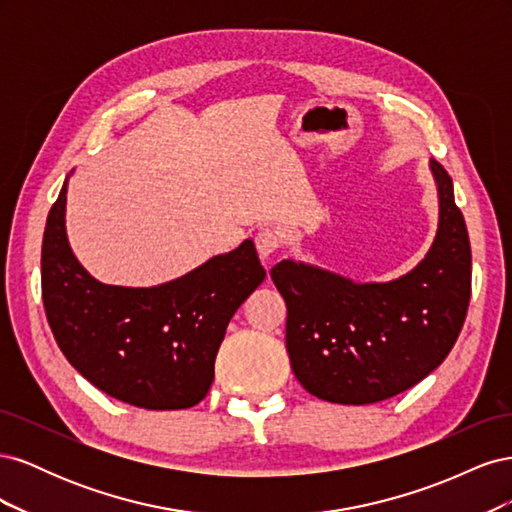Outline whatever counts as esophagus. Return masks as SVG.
<instances>
[{"instance_id":"esophagus-1","label":"esophagus","mask_w":512,"mask_h":512,"mask_svg":"<svg viewBox=\"0 0 512 512\" xmlns=\"http://www.w3.org/2000/svg\"><path fill=\"white\" fill-rule=\"evenodd\" d=\"M284 243L282 232L275 228H260L256 232V250L260 254L262 260H267L269 256H273L277 250H280Z\"/></svg>"}]
</instances>
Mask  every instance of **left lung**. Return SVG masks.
I'll list each match as a JSON object with an SVG mask.
<instances>
[{
  "label": "left lung",
  "mask_w": 512,
  "mask_h": 512,
  "mask_svg": "<svg viewBox=\"0 0 512 512\" xmlns=\"http://www.w3.org/2000/svg\"><path fill=\"white\" fill-rule=\"evenodd\" d=\"M440 226L425 260L389 284H352L282 260L271 280L286 301V350L307 393L363 406L408 391L455 346L472 292V252L453 181L431 160Z\"/></svg>",
  "instance_id": "8db88e82"
}]
</instances>
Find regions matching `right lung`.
Instances as JSON below:
<instances>
[{
	"instance_id": "obj_1",
	"label": "right lung",
	"mask_w": 512,
	"mask_h": 512,
	"mask_svg": "<svg viewBox=\"0 0 512 512\" xmlns=\"http://www.w3.org/2000/svg\"><path fill=\"white\" fill-rule=\"evenodd\" d=\"M66 188L42 239V301L59 350L96 389L130 406H196L211 389L230 318L265 280L254 243L156 288L106 286L70 250Z\"/></svg>"
}]
</instances>
